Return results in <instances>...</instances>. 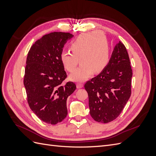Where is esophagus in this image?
<instances>
[{
    "label": "esophagus",
    "mask_w": 156,
    "mask_h": 156,
    "mask_svg": "<svg viewBox=\"0 0 156 156\" xmlns=\"http://www.w3.org/2000/svg\"><path fill=\"white\" fill-rule=\"evenodd\" d=\"M83 87V84L81 83H77V88H81Z\"/></svg>",
    "instance_id": "34e87169"
}]
</instances>
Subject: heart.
I'll list each match as a JSON object with an SVG mask.
<instances>
[{"label":"heart","instance_id":"b5f03b06","mask_svg":"<svg viewBox=\"0 0 156 156\" xmlns=\"http://www.w3.org/2000/svg\"><path fill=\"white\" fill-rule=\"evenodd\" d=\"M71 50L60 54V60L68 72L76 68L80 58L81 66L70 75L71 80L84 81L104 69L108 62L110 49L106 36L101 32H93L80 35L71 44Z\"/></svg>","mask_w":156,"mask_h":156}]
</instances>
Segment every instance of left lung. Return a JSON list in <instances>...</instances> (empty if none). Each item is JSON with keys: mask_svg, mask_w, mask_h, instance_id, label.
Returning a JSON list of instances; mask_svg holds the SVG:
<instances>
[{"mask_svg": "<svg viewBox=\"0 0 156 156\" xmlns=\"http://www.w3.org/2000/svg\"><path fill=\"white\" fill-rule=\"evenodd\" d=\"M132 75L128 53L119 41L107 66L84 84L90 114L94 120L108 123L120 115L131 96Z\"/></svg>", "mask_w": 156, "mask_h": 156, "instance_id": "obj_1", "label": "left lung"}]
</instances>
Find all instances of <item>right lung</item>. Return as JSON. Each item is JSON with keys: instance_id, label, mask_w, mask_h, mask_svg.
<instances>
[{"instance_id": "add662e5", "label": "right lung", "mask_w": 156, "mask_h": 156, "mask_svg": "<svg viewBox=\"0 0 156 156\" xmlns=\"http://www.w3.org/2000/svg\"><path fill=\"white\" fill-rule=\"evenodd\" d=\"M69 32H54L42 36L27 55L23 83L31 110L45 123L55 125L68 115L67 98L76 89L75 84L62 82L67 78L60 54Z\"/></svg>"}]
</instances>
